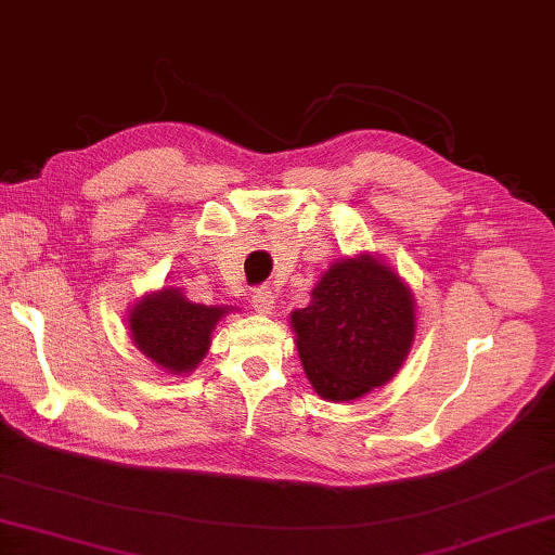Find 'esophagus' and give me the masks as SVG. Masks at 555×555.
Segmentation results:
<instances>
[{
	"label": "esophagus",
	"instance_id": "esophagus-1",
	"mask_svg": "<svg viewBox=\"0 0 555 555\" xmlns=\"http://www.w3.org/2000/svg\"><path fill=\"white\" fill-rule=\"evenodd\" d=\"M250 305H254V309L258 313H270V311H273V305H275L273 289H270V287H256L254 292H250Z\"/></svg>",
	"mask_w": 555,
	"mask_h": 555
}]
</instances>
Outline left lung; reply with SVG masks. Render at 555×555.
I'll return each instance as SVG.
<instances>
[{
	"instance_id": "obj_1",
	"label": "left lung",
	"mask_w": 555,
	"mask_h": 555,
	"mask_svg": "<svg viewBox=\"0 0 555 555\" xmlns=\"http://www.w3.org/2000/svg\"><path fill=\"white\" fill-rule=\"evenodd\" d=\"M309 382L328 401L360 399L401 367L415 336L413 295L370 256L343 258L292 311Z\"/></svg>"
}]
</instances>
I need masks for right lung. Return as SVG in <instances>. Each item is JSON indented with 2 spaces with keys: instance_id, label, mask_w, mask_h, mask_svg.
Returning <instances> with one entry per match:
<instances>
[{
  "instance_id": "1",
  "label": "right lung",
  "mask_w": 555,
  "mask_h": 555,
  "mask_svg": "<svg viewBox=\"0 0 555 555\" xmlns=\"http://www.w3.org/2000/svg\"><path fill=\"white\" fill-rule=\"evenodd\" d=\"M224 313L227 307L193 305L179 289L164 287L132 309V340L159 367L191 372L205 358L210 333Z\"/></svg>"
}]
</instances>
